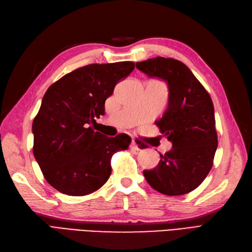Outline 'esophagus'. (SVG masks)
Listing matches in <instances>:
<instances>
[{
  "label": "esophagus",
  "mask_w": 252,
  "mask_h": 252,
  "mask_svg": "<svg viewBox=\"0 0 252 252\" xmlns=\"http://www.w3.org/2000/svg\"><path fill=\"white\" fill-rule=\"evenodd\" d=\"M131 148H132L133 150H136V151H140L141 149H144V147L141 146V145H139V144H137L136 141H135V140H133V141H132Z\"/></svg>",
  "instance_id": "esophagus-1"
}]
</instances>
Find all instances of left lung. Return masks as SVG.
I'll return each mask as SVG.
<instances>
[{"instance_id":"1","label":"left lung","mask_w":252,"mask_h":252,"mask_svg":"<svg viewBox=\"0 0 252 252\" xmlns=\"http://www.w3.org/2000/svg\"><path fill=\"white\" fill-rule=\"evenodd\" d=\"M149 76L168 83L169 103L156 125L172 143L160 154L158 165L145 170L152 189L167 196H180L196 189L212 169L218 139L210 94L189 67L175 59L154 57L136 63Z\"/></svg>"}]
</instances>
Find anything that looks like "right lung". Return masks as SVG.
Instances as JSON below:
<instances>
[{
    "instance_id": "add662e5",
    "label": "right lung",
    "mask_w": 252,
    "mask_h": 252,
    "mask_svg": "<svg viewBox=\"0 0 252 252\" xmlns=\"http://www.w3.org/2000/svg\"><path fill=\"white\" fill-rule=\"evenodd\" d=\"M135 68L133 62L90 63L63 75L44 94L33 121V153L44 179L69 196H86L105 184L111 159L131 137L95 132L105 100Z\"/></svg>"
}]
</instances>
